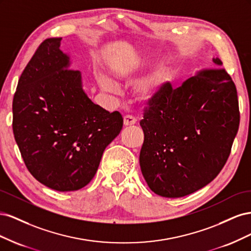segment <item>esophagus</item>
Wrapping results in <instances>:
<instances>
[{
  "label": "esophagus",
  "instance_id": "esophagus-1",
  "mask_svg": "<svg viewBox=\"0 0 251 251\" xmlns=\"http://www.w3.org/2000/svg\"><path fill=\"white\" fill-rule=\"evenodd\" d=\"M136 118L135 117H133V116H130V115H127V116H126L125 118H124V126H133V125H135L136 124Z\"/></svg>",
  "mask_w": 251,
  "mask_h": 251
}]
</instances>
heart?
Returning <instances> with one entry per match:
<instances>
[{
	"mask_svg": "<svg viewBox=\"0 0 251 251\" xmlns=\"http://www.w3.org/2000/svg\"><path fill=\"white\" fill-rule=\"evenodd\" d=\"M133 68L120 66L116 68L115 76L118 80H126L131 77ZM174 75V68L169 64H163L158 67L148 76L141 79L134 89L135 100L142 104H149L154 101L161 92L162 88L168 83ZM98 83L105 92L115 94L118 92V87L109 77L100 75L98 77Z\"/></svg>",
	"mask_w": 251,
	"mask_h": 251,
	"instance_id": "obj_1",
	"label": "heart"
}]
</instances>
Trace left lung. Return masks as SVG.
Masks as SVG:
<instances>
[{"mask_svg": "<svg viewBox=\"0 0 251 251\" xmlns=\"http://www.w3.org/2000/svg\"><path fill=\"white\" fill-rule=\"evenodd\" d=\"M239 125L237 89L223 68L200 71L177 89L166 83L140 121L139 163L149 187L180 198L207 185L228 159Z\"/></svg>", "mask_w": 251, "mask_h": 251, "instance_id": "1", "label": "left lung"}]
</instances>
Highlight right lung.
<instances>
[{
	"instance_id": "1",
	"label": "right lung",
	"mask_w": 251,
	"mask_h": 251,
	"mask_svg": "<svg viewBox=\"0 0 251 251\" xmlns=\"http://www.w3.org/2000/svg\"><path fill=\"white\" fill-rule=\"evenodd\" d=\"M62 37L45 40L29 60L12 101V128L28 171L49 188L72 192L93 179L124 119L90 100L69 69Z\"/></svg>"
}]
</instances>
